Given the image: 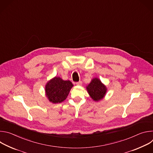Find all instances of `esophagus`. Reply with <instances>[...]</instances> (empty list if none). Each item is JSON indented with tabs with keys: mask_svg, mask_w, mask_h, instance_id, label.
<instances>
[{
	"mask_svg": "<svg viewBox=\"0 0 153 153\" xmlns=\"http://www.w3.org/2000/svg\"><path fill=\"white\" fill-rule=\"evenodd\" d=\"M82 84V81H79V82H76V85H78V86H80V85H81Z\"/></svg>",
	"mask_w": 153,
	"mask_h": 153,
	"instance_id": "esophagus-1",
	"label": "esophagus"
}]
</instances>
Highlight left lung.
<instances>
[{"label":"left lung","mask_w":153,"mask_h":153,"mask_svg":"<svg viewBox=\"0 0 153 153\" xmlns=\"http://www.w3.org/2000/svg\"><path fill=\"white\" fill-rule=\"evenodd\" d=\"M86 88L90 97L95 102L102 100L107 92L106 86L97 77L93 78Z\"/></svg>","instance_id":"1"}]
</instances>
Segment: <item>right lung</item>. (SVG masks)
Returning <instances> with one entry per match:
<instances>
[{
    "label": "right lung",
    "mask_w": 153,
    "mask_h": 153,
    "mask_svg": "<svg viewBox=\"0 0 153 153\" xmlns=\"http://www.w3.org/2000/svg\"><path fill=\"white\" fill-rule=\"evenodd\" d=\"M73 86L70 80H63L59 77H54L45 85V95L53 103H59L67 99Z\"/></svg>",
    "instance_id": "right-lung-1"
}]
</instances>
